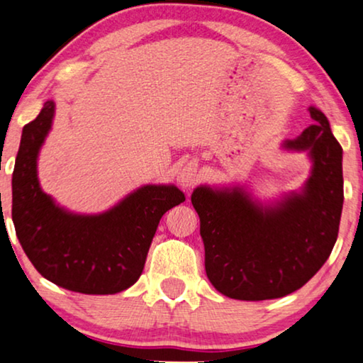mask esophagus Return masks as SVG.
Listing matches in <instances>:
<instances>
[{"instance_id": "1", "label": "esophagus", "mask_w": 363, "mask_h": 363, "mask_svg": "<svg viewBox=\"0 0 363 363\" xmlns=\"http://www.w3.org/2000/svg\"><path fill=\"white\" fill-rule=\"evenodd\" d=\"M199 181V172H197V164L194 161L186 162L184 166L179 169L177 182L182 187H191Z\"/></svg>"}]
</instances>
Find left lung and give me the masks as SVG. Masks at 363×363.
<instances>
[{"label": "left lung", "instance_id": "8db88e82", "mask_svg": "<svg viewBox=\"0 0 363 363\" xmlns=\"http://www.w3.org/2000/svg\"><path fill=\"white\" fill-rule=\"evenodd\" d=\"M287 151L307 152L311 176L298 192L260 202L242 186L196 187L206 274L217 291L238 301L280 298L315 275L339 235L344 206L342 146L320 109Z\"/></svg>", "mask_w": 363, "mask_h": 363}]
</instances>
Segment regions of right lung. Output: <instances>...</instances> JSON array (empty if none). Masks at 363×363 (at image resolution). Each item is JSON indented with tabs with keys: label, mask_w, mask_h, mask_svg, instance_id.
<instances>
[{
	"label": "right lung",
	"mask_w": 363,
	"mask_h": 363,
	"mask_svg": "<svg viewBox=\"0 0 363 363\" xmlns=\"http://www.w3.org/2000/svg\"><path fill=\"white\" fill-rule=\"evenodd\" d=\"M55 103L23 128L13 171V222L19 244L43 277L67 291L108 296L141 277L161 217L186 201L174 184H147L101 214H74L43 192L38 156Z\"/></svg>",
	"instance_id": "add662e5"
}]
</instances>
